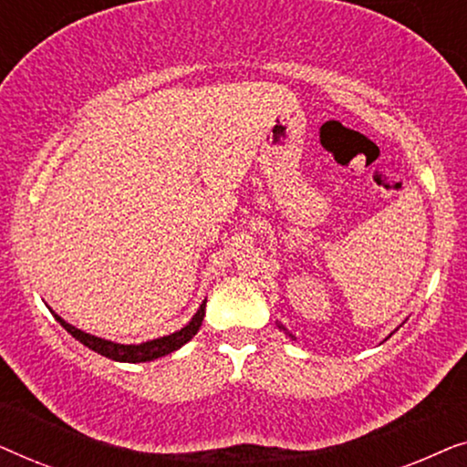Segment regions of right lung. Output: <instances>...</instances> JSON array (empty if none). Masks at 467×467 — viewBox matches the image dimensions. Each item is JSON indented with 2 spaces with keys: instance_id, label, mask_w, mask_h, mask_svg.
<instances>
[{
  "instance_id": "obj_1",
  "label": "right lung",
  "mask_w": 467,
  "mask_h": 467,
  "mask_svg": "<svg viewBox=\"0 0 467 467\" xmlns=\"http://www.w3.org/2000/svg\"><path fill=\"white\" fill-rule=\"evenodd\" d=\"M203 315H206V302L200 306L197 315L191 318L189 325H184L181 331H176V334H170V336H163V337H157V340H150V342H144V344L108 342V340H101V337L88 336V334H85V331L72 327V325L63 321L61 317L55 315V318L61 323V327L66 329L67 334H72L76 340L85 344L87 348L95 350V353L104 355V357H108V359H112V361L142 363V361H152V359H159V357H163V355L174 353L176 348H181L182 344H187L191 337L197 334V329L202 327Z\"/></svg>"
}]
</instances>
